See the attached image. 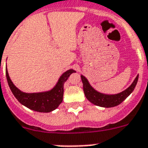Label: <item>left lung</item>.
Segmentation results:
<instances>
[{
    "instance_id": "1",
    "label": "left lung",
    "mask_w": 148,
    "mask_h": 148,
    "mask_svg": "<svg viewBox=\"0 0 148 148\" xmlns=\"http://www.w3.org/2000/svg\"><path fill=\"white\" fill-rule=\"evenodd\" d=\"M81 79L83 84L84 95L90 103L98 106L111 108L120 105L130 95L132 92L134 90V88H136L138 79V75H137L130 86L124 90L123 91L116 94H106V93H100L90 84L88 80L84 75H81Z\"/></svg>"
}]
</instances>
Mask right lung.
<instances>
[{
	"instance_id": "right-lung-1",
	"label": "right lung",
	"mask_w": 148,
	"mask_h": 148,
	"mask_svg": "<svg viewBox=\"0 0 148 148\" xmlns=\"http://www.w3.org/2000/svg\"><path fill=\"white\" fill-rule=\"evenodd\" d=\"M73 73H75V70L71 69L63 73L55 86L50 90L38 93H25L15 86L10 78L7 69H6V76L9 87L18 101L31 110L44 113L55 110L62 103L64 96V84L69 75Z\"/></svg>"
}]
</instances>
